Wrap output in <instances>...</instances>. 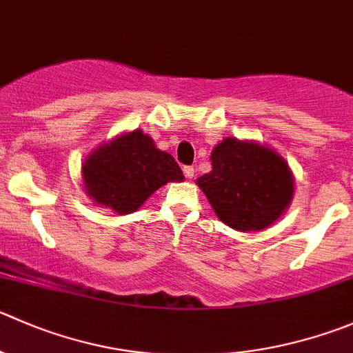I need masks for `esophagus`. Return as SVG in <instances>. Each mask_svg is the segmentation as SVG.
I'll list each match as a JSON object with an SVG mask.
<instances>
[{
    "mask_svg": "<svg viewBox=\"0 0 353 353\" xmlns=\"http://www.w3.org/2000/svg\"><path fill=\"white\" fill-rule=\"evenodd\" d=\"M183 170H184V174H186L188 179H193V176H194V167L193 165H186Z\"/></svg>",
    "mask_w": 353,
    "mask_h": 353,
    "instance_id": "obj_1",
    "label": "esophagus"
}]
</instances>
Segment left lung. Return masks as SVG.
Returning <instances> with one entry per match:
<instances>
[{
	"mask_svg": "<svg viewBox=\"0 0 353 353\" xmlns=\"http://www.w3.org/2000/svg\"><path fill=\"white\" fill-rule=\"evenodd\" d=\"M210 160L212 170L198 177L196 184L229 228L262 231L292 203V170L265 145L225 138L215 146Z\"/></svg>",
	"mask_w": 353,
	"mask_h": 353,
	"instance_id": "1",
	"label": "left lung"
}]
</instances>
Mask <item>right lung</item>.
I'll return each mask as SVG.
<instances>
[{
	"mask_svg": "<svg viewBox=\"0 0 353 353\" xmlns=\"http://www.w3.org/2000/svg\"><path fill=\"white\" fill-rule=\"evenodd\" d=\"M82 179L94 203L122 215L136 212L159 188L184 176L172 155L160 152L148 134L136 129L88 155Z\"/></svg>",
	"mask_w": 353,
	"mask_h": 353,
	"instance_id": "right-lung-1",
	"label": "right lung"
}]
</instances>
